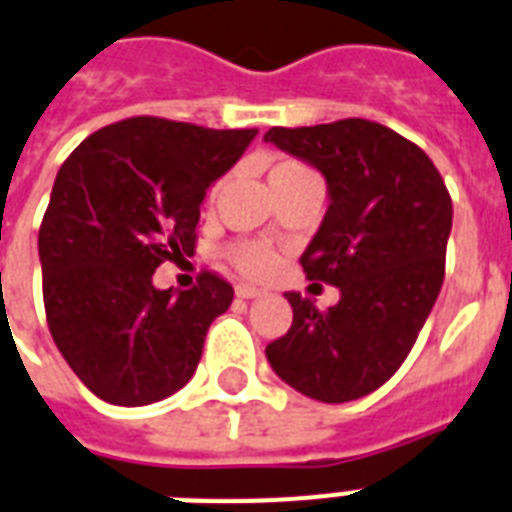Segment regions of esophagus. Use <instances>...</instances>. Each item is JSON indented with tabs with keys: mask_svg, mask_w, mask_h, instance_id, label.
<instances>
[{
	"mask_svg": "<svg viewBox=\"0 0 512 512\" xmlns=\"http://www.w3.org/2000/svg\"><path fill=\"white\" fill-rule=\"evenodd\" d=\"M236 295H239V298H257V295H263V290H257L255 284L239 282L236 284Z\"/></svg>",
	"mask_w": 512,
	"mask_h": 512,
	"instance_id": "34e87169",
	"label": "esophagus"
}]
</instances>
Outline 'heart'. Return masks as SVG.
<instances>
[{
  "instance_id": "heart-1",
  "label": "heart",
  "mask_w": 512,
  "mask_h": 512,
  "mask_svg": "<svg viewBox=\"0 0 512 512\" xmlns=\"http://www.w3.org/2000/svg\"><path fill=\"white\" fill-rule=\"evenodd\" d=\"M292 169H303V166L295 161H284L273 169V174H282V171H292ZM220 187L222 182H217V185L212 187V198L220 193ZM228 257H230V263L236 265L241 273H247V276H263L265 271H271L273 260H276L273 249L268 247L265 241H249V239L230 244Z\"/></svg>"
}]
</instances>
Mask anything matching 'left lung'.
Listing matches in <instances>:
<instances>
[{
	"mask_svg": "<svg viewBox=\"0 0 512 512\" xmlns=\"http://www.w3.org/2000/svg\"><path fill=\"white\" fill-rule=\"evenodd\" d=\"M265 142L325 174L330 206L300 265L341 290L327 311L287 292L292 327L265 357L306 397L349 403L395 376L438 300L451 195L419 144L373 120L276 126Z\"/></svg>",
	"mask_w": 512,
	"mask_h": 512,
	"instance_id": "left-lung-1",
	"label": "left lung"
}]
</instances>
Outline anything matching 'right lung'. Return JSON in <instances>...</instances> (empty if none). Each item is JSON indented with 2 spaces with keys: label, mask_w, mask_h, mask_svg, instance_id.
Returning <instances> with one entry per match:
<instances>
[{
  "label": "right lung",
  "mask_w": 512,
  "mask_h": 512,
  "mask_svg": "<svg viewBox=\"0 0 512 512\" xmlns=\"http://www.w3.org/2000/svg\"><path fill=\"white\" fill-rule=\"evenodd\" d=\"M255 134L136 115L93 131L58 169L39 225L45 317L69 368L104 403H158L193 378L233 287L201 271L177 295L155 290L152 273L193 255L206 187Z\"/></svg>",
  "instance_id": "add662e5"
}]
</instances>
